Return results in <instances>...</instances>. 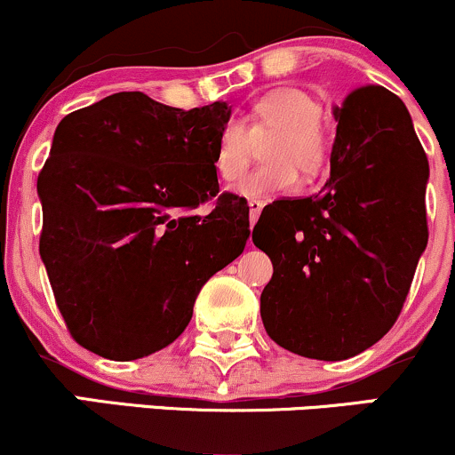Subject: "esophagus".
Instances as JSON below:
<instances>
[{
	"label": "esophagus",
	"mask_w": 455,
	"mask_h": 455,
	"mask_svg": "<svg viewBox=\"0 0 455 455\" xmlns=\"http://www.w3.org/2000/svg\"><path fill=\"white\" fill-rule=\"evenodd\" d=\"M248 205H250V224H254L259 220V216H260V212H263L265 203L263 201H250Z\"/></svg>",
	"instance_id": "obj_1"
}]
</instances>
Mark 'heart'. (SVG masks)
Returning a JSON list of instances; mask_svg holds the SVG:
<instances>
[{
	"label": "heart",
	"mask_w": 455,
	"mask_h": 455,
	"mask_svg": "<svg viewBox=\"0 0 455 455\" xmlns=\"http://www.w3.org/2000/svg\"><path fill=\"white\" fill-rule=\"evenodd\" d=\"M321 117V102L304 90L282 87L265 93L248 115V129L237 119L220 128L213 149V169L222 181L235 184L252 158V140L275 132L263 149L267 162L245 177L237 186V195L257 201L289 192L299 181V173L304 180H315L325 169L329 145Z\"/></svg>",
	"instance_id": "heart-1"
}]
</instances>
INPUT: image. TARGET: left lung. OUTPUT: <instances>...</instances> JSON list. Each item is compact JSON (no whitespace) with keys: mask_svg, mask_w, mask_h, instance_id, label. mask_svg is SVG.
Instances as JSON below:
<instances>
[{"mask_svg":"<svg viewBox=\"0 0 455 455\" xmlns=\"http://www.w3.org/2000/svg\"><path fill=\"white\" fill-rule=\"evenodd\" d=\"M329 181L260 213L252 242L274 265L260 318L275 344L340 362L389 331L427 243V158L411 115L380 85L333 108Z\"/></svg>","mask_w":455,"mask_h":455,"instance_id":"left-lung-1","label":"left lung"}]
</instances>
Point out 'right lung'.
Listing matches in <instances>:
<instances>
[{"label": "right lung", "mask_w": 455, "mask_h": 455, "mask_svg": "<svg viewBox=\"0 0 455 455\" xmlns=\"http://www.w3.org/2000/svg\"><path fill=\"white\" fill-rule=\"evenodd\" d=\"M227 102L166 107L119 92L66 115L38 175L40 257L68 331L107 359H139L188 327L198 291L243 252V198L218 195ZM218 196L214 210H194Z\"/></svg>", "instance_id": "right-lung-1"}]
</instances>
